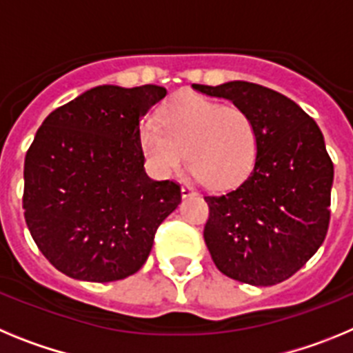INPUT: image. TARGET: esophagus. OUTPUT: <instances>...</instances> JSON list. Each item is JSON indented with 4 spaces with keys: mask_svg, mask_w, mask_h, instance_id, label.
I'll list each match as a JSON object with an SVG mask.
<instances>
[{
    "mask_svg": "<svg viewBox=\"0 0 353 353\" xmlns=\"http://www.w3.org/2000/svg\"><path fill=\"white\" fill-rule=\"evenodd\" d=\"M180 191H182V198H191V196L198 194V192H196L194 189L189 185H182V189H180Z\"/></svg>",
    "mask_w": 353,
    "mask_h": 353,
    "instance_id": "esophagus-1",
    "label": "esophagus"
}]
</instances>
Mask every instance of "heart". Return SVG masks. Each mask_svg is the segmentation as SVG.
Returning a JSON list of instances; mask_svg holds the SVG:
<instances>
[{
    "mask_svg": "<svg viewBox=\"0 0 353 353\" xmlns=\"http://www.w3.org/2000/svg\"><path fill=\"white\" fill-rule=\"evenodd\" d=\"M139 148L159 176L179 173L187 161L199 182L224 189L249 174L256 159L258 134L245 109L183 95L162 109L161 125L141 127Z\"/></svg>",
    "mask_w": 353,
    "mask_h": 353,
    "instance_id": "b5f03b06",
    "label": "heart"
}]
</instances>
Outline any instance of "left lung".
<instances>
[{"instance_id": "8db88e82", "label": "left lung", "mask_w": 353, "mask_h": 353, "mask_svg": "<svg viewBox=\"0 0 353 353\" xmlns=\"http://www.w3.org/2000/svg\"><path fill=\"white\" fill-rule=\"evenodd\" d=\"M251 114L258 134L248 179L205 196V244L215 267L235 281L272 286L304 267L325 240L334 166L316 121L288 97L248 81L192 84Z\"/></svg>"}]
</instances>
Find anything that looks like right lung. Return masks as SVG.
Wrapping results in <instances>:
<instances>
[{"mask_svg": "<svg viewBox=\"0 0 353 353\" xmlns=\"http://www.w3.org/2000/svg\"><path fill=\"white\" fill-rule=\"evenodd\" d=\"M166 93L102 84L37 130L24 159V219L65 276L109 283L136 274L159 224L182 201L179 183L146 174L139 148V121Z\"/></svg>", "mask_w": 353, "mask_h": 353, "instance_id": "obj_1", "label": "right lung"}]
</instances>
